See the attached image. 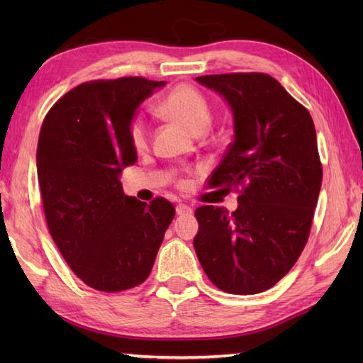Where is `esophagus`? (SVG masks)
Here are the masks:
<instances>
[{
  "instance_id": "1",
  "label": "esophagus",
  "mask_w": 363,
  "mask_h": 363,
  "mask_svg": "<svg viewBox=\"0 0 363 363\" xmlns=\"http://www.w3.org/2000/svg\"><path fill=\"white\" fill-rule=\"evenodd\" d=\"M176 213L177 215H190L191 207H189L187 204H177L176 206Z\"/></svg>"
}]
</instances>
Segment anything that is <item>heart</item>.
<instances>
[{
	"mask_svg": "<svg viewBox=\"0 0 363 363\" xmlns=\"http://www.w3.org/2000/svg\"><path fill=\"white\" fill-rule=\"evenodd\" d=\"M160 113L165 117L179 121L189 130L195 134H201L212 123V107L209 99L203 91L191 86H179L164 99L160 104ZM129 140L133 148L138 152L148 148L150 129L148 123L143 117L137 115L130 121Z\"/></svg>",
	"mask_w": 363,
	"mask_h": 363,
	"instance_id": "heart-1",
	"label": "heart"
}]
</instances>
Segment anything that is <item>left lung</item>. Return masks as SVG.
Instances as JSON below:
<instances>
[{"mask_svg": "<svg viewBox=\"0 0 363 363\" xmlns=\"http://www.w3.org/2000/svg\"><path fill=\"white\" fill-rule=\"evenodd\" d=\"M196 81L234 113V140L207 184L238 191V207H198L194 246L215 287L254 295L290 272L309 238L323 179L317 133L309 111L267 73Z\"/></svg>", "mask_w": 363, "mask_h": 363, "instance_id": "1", "label": "left lung"}]
</instances>
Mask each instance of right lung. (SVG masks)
<instances>
[{
  "mask_svg": "<svg viewBox=\"0 0 363 363\" xmlns=\"http://www.w3.org/2000/svg\"><path fill=\"white\" fill-rule=\"evenodd\" d=\"M165 81L140 76L82 82L46 113L37 177L46 225L73 273L99 291H123L150 276L174 206L123 194L121 169L135 164L129 126Z\"/></svg>",
  "mask_w": 363,
  "mask_h": 363,
  "instance_id": "add662e5",
  "label": "right lung"
}]
</instances>
